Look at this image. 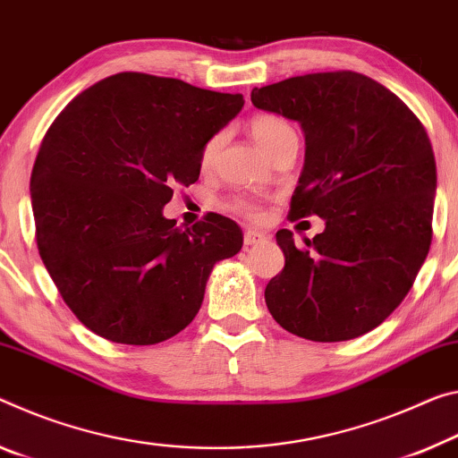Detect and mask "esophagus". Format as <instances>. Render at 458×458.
Returning <instances> with one entry per match:
<instances>
[{"label": "esophagus", "mask_w": 458, "mask_h": 458, "mask_svg": "<svg viewBox=\"0 0 458 458\" xmlns=\"http://www.w3.org/2000/svg\"><path fill=\"white\" fill-rule=\"evenodd\" d=\"M267 238H268L267 232H260V230H257V228H246V230H244V244H246V246L260 244V242H265Z\"/></svg>", "instance_id": "esophagus-1"}]
</instances>
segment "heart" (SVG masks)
Here are the masks:
<instances>
[{"instance_id": "heart-1", "label": "heart", "mask_w": 458, "mask_h": 458, "mask_svg": "<svg viewBox=\"0 0 458 458\" xmlns=\"http://www.w3.org/2000/svg\"><path fill=\"white\" fill-rule=\"evenodd\" d=\"M250 134H252V138H255V142L259 144V147L267 152V150H271L275 144L281 140V138H285L289 134H295V132L285 120L279 118V115L263 114V115H257V118L250 120ZM217 147H220V138H217V136L212 138V140H209L206 147H203V150H201V165L203 166L214 161ZM236 208L244 209V212H249V214L255 212V208H252L250 203H246V201H238Z\"/></svg>"}]
</instances>
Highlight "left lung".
<instances>
[{"label":"left lung","instance_id":"obj_1","mask_svg":"<svg viewBox=\"0 0 458 458\" xmlns=\"http://www.w3.org/2000/svg\"><path fill=\"white\" fill-rule=\"evenodd\" d=\"M250 101L301 126L306 158L289 216L326 222L303 238L308 249L277 232L285 267L268 281L267 308L314 343L362 336L403 301L430 250V138L395 93L352 71L255 87Z\"/></svg>","mask_w":458,"mask_h":458}]
</instances>
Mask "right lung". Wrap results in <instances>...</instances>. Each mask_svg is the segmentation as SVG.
Here are the masks:
<instances>
[{
    "instance_id": "obj_1",
    "label": "right lung",
    "mask_w": 458,
    "mask_h": 458,
    "mask_svg": "<svg viewBox=\"0 0 458 458\" xmlns=\"http://www.w3.org/2000/svg\"><path fill=\"white\" fill-rule=\"evenodd\" d=\"M241 93L118 72L56 115L36 157V242L63 300L98 336L147 346L190 326L212 268L242 249L220 214L166 220L173 185L199 177L201 150L241 114Z\"/></svg>"
}]
</instances>
